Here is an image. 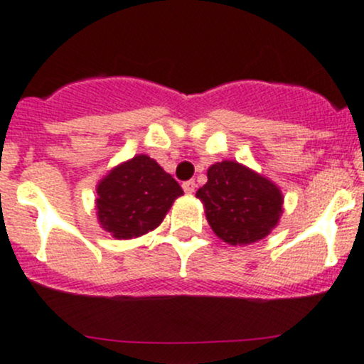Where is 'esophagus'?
Wrapping results in <instances>:
<instances>
[{
  "mask_svg": "<svg viewBox=\"0 0 364 364\" xmlns=\"http://www.w3.org/2000/svg\"><path fill=\"white\" fill-rule=\"evenodd\" d=\"M196 188H197V185H196V181H193V179L183 183V190H185L186 193H193V192H196Z\"/></svg>",
  "mask_w": 364,
  "mask_h": 364,
  "instance_id": "1",
  "label": "esophagus"
}]
</instances>
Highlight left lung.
<instances>
[{"mask_svg":"<svg viewBox=\"0 0 364 364\" xmlns=\"http://www.w3.org/2000/svg\"><path fill=\"white\" fill-rule=\"evenodd\" d=\"M213 232L229 245L262 240L280 220L284 196L273 181L232 160L208 168V183L197 190Z\"/></svg>","mask_w":364,"mask_h":364,"instance_id":"1","label":"left lung"}]
</instances>
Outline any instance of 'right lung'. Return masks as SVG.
I'll return each mask as SVG.
<instances>
[{"label": "right lung", "mask_w": 364, "mask_h": 364, "mask_svg": "<svg viewBox=\"0 0 364 364\" xmlns=\"http://www.w3.org/2000/svg\"><path fill=\"white\" fill-rule=\"evenodd\" d=\"M181 186L148 155L114 167L97 186V216L116 240L139 237L160 225Z\"/></svg>", "instance_id": "obj_1"}]
</instances>
